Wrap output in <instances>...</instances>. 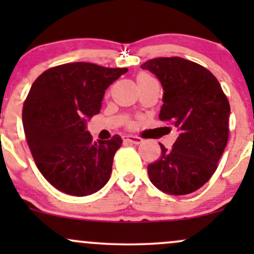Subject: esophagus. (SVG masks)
<instances>
[{
  "mask_svg": "<svg viewBox=\"0 0 254 254\" xmlns=\"http://www.w3.org/2000/svg\"><path fill=\"white\" fill-rule=\"evenodd\" d=\"M124 141L130 142V143H133V144H139L142 142V138L141 137H137V136L127 135V136H124Z\"/></svg>",
  "mask_w": 254,
  "mask_h": 254,
  "instance_id": "obj_1",
  "label": "esophagus"
}]
</instances>
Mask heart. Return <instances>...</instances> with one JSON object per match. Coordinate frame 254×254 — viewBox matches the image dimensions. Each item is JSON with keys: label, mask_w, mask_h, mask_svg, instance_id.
Returning a JSON list of instances; mask_svg holds the SVG:
<instances>
[{"label": "heart", "mask_w": 254, "mask_h": 254, "mask_svg": "<svg viewBox=\"0 0 254 254\" xmlns=\"http://www.w3.org/2000/svg\"><path fill=\"white\" fill-rule=\"evenodd\" d=\"M150 76L148 74H145V72H141V74L137 75V82H142V81H147V80H150Z\"/></svg>", "instance_id": "1"}]
</instances>
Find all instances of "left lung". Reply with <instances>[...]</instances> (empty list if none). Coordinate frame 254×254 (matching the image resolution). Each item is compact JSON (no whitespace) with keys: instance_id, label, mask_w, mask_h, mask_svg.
Returning <instances> with one entry per match:
<instances>
[{"instance_id":"obj_1","label":"left lung","mask_w":254,"mask_h":254,"mask_svg":"<svg viewBox=\"0 0 254 254\" xmlns=\"http://www.w3.org/2000/svg\"><path fill=\"white\" fill-rule=\"evenodd\" d=\"M164 88L159 118L179 131L171 149L148 165L150 182L165 193L188 194L210 179L229 136L230 106L217 78L182 57H159L142 64Z\"/></svg>"}]
</instances>
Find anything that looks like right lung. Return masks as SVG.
Returning a JSON list of instances; mask_svg holds the SVG:
<instances>
[{
  "instance_id": "right-lung-1",
  "label": "right lung",
  "mask_w": 254,
  "mask_h": 254,
  "mask_svg": "<svg viewBox=\"0 0 254 254\" xmlns=\"http://www.w3.org/2000/svg\"><path fill=\"white\" fill-rule=\"evenodd\" d=\"M127 71L66 63L45 70L32 84L22 109L26 139L38 170L57 190L81 197L109 182L123 141L115 135L94 142L86 118L100 112L105 90Z\"/></svg>"
}]
</instances>
